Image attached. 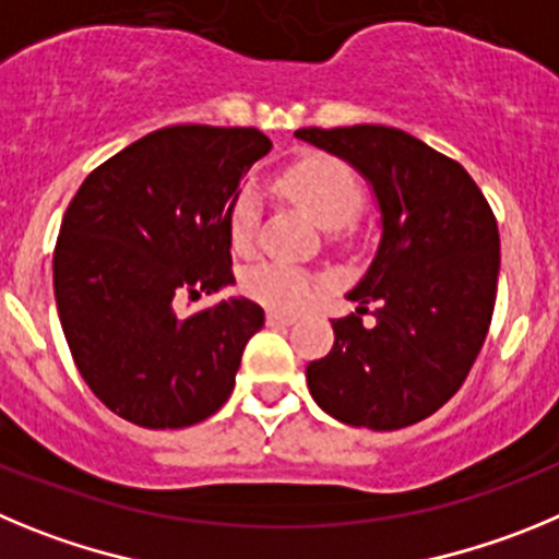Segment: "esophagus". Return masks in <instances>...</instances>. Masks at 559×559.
<instances>
[{
    "label": "esophagus",
    "instance_id": "obj_1",
    "mask_svg": "<svg viewBox=\"0 0 559 559\" xmlns=\"http://www.w3.org/2000/svg\"><path fill=\"white\" fill-rule=\"evenodd\" d=\"M267 323L270 325H292V323H295V314H284V311L270 309L267 311Z\"/></svg>",
    "mask_w": 559,
    "mask_h": 559
}]
</instances>
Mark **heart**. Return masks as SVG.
<instances>
[{
	"instance_id": "b5f03b06",
	"label": "heart",
	"mask_w": 559,
	"mask_h": 559,
	"mask_svg": "<svg viewBox=\"0 0 559 559\" xmlns=\"http://www.w3.org/2000/svg\"><path fill=\"white\" fill-rule=\"evenodd\" d=\"M278 189L286 200L298 205L304 214H309L320 228H345L350 219L359 214L365 189H361L359 175L350 169L336 155H306L295 160L281 173ZM259 198L255 192L245 189L236 194L228 211V234L230 245L239 253H248L255 242V228H259ZM242 289L250 298L273 309L295 311L304 309L317 289V281L309 273L261 261L242 275Z\"/></svg>"
}]
</instances>
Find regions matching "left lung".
<instances>
[{
    "label": "left lung",
    "mask_w": 559,
    "mask_h": 559,
    "mask_svg": "<svg viewBox=\"0 0 559 559\" xmlns=\"http://www.w3.org/2000/svg\"><path fill=\"white\" fill-rule=\"evenodd\" d=\"M350 160L381 209V245L334 320V348L309 361L311 399L342 424L392 431L435 415L467 379L496 306L499 225L449 155L384 124L300 128ZM365 313L374 320L365 326Z\"/></svg>",
    "instance_id": "obj_1"
}]
</instances>
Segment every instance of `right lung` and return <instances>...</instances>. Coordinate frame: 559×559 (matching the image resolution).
Wrapping results in <instances>:
<instances>
[{
	"instance_id": "right-lung-1",
	"label": "right lung",
	"mask_w": 559,
	"mask_h": 559,
	"mask_svg": "<svg viewBox=\"0 0 559 559\" xmlns=\"http://www.w3.org/2000/svg\"><path fill=\"white\" fill-rule=\"evenodd\" d=\"M273 142L255 128L173 124L99 164L52 255L69 350L92 392L144 429H183L228 401L264 325L248 298L180 317L175 298L234 284L228 211Z\"/></svg>"
}]
</instances>
